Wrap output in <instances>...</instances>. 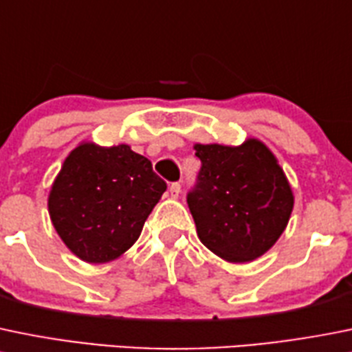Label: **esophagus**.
Segmentation results:
<instances>
[{
	"instance_id": "1",
	"label": "esophagus",
	"mask_w": 352,
	"mask_h": 352,
	"mask_svg": "<svg viewBox=\"0 0 352 352\" xmlns=\"http://www.w3.org/2000/svg\"><path fill=\"white\" fill-rule=\"evenodd\" d=\"M180 182H173L172 186L168 187V192H170V196L173 197V199H175V197H179V194H180Z\"/></svg>"
}]
</instances>
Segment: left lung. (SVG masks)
I'll return each mask as SVG.
<instances>
[{"label": "left lung", "mask_w": 352, "mask_h": 352, "mask_svg": "<svg viewBox=\"0 0 352 352\" xmlns=\"http://www.w3.org/2000/svg\"><path fill=\"white\" fill-rule=\"evenodd\" d=\"M194 149L201 170L187 204L199 241L228 263L263 256L285 230L294 208L278 160L254 138L241 146L194 144Z\"/></svg>", "instance_id": "1"}]
</instances>
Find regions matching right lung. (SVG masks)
Instances as JSON below:
<instances>
[{
    "label": "right lung",
    "mask_w": 352,
    "mask_h": 352,
    "mask_svg": "<svg viewBox=\"0 0 352 352\" xmlns=\"http://www.w3.org/2000/svg\"><path fill=\"white\" fill-rule=\"evenodd\" d=\"M166 184L129 144L82 141L65 158L50 196L51 223L85 263L113 261L134 245Z\"/></svg>",
    "instance_id": "1"
}]
</instances>
